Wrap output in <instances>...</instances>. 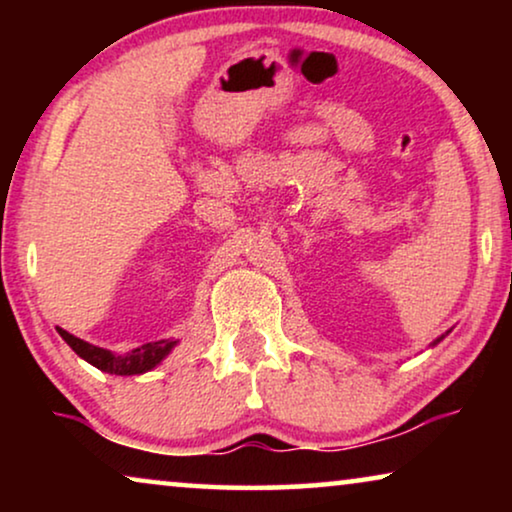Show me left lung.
<instances>
[{
  "mask_svg": "<svg viewBox=\"0 0 512 512\" xmlns=\"http://www.w3.org/2000/svg\"><path fill=\"white\" fill-rule=\"evenodd\" d=\"M447 333H450V331H447ZM447 333H445V335H447ZM445 335H440V338H436V340H433V342H431V347H436V345H438V342L445 338Z\"/></svg>",
  "mask_w": 512,
  "mask_h": 512,
  "instance_id": "obj_1",
  "label": "left lung"
}]
</instances>
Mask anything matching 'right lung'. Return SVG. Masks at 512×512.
<instances>
[{"label": "right lung", "mask_w": 512, "mask_h": 512, "mask_svg": "<svg viewBox=\"0 0 512 512\" xmlns=\"http://www.w3.org/2000/svg\"><path fill=\"white\" fill-rule=\"evenodd\" d=\"M58 333L83 361H88L90 366L100 368L102 373H109V375L149 373V370L156 368L160 361L167 359V354H170L179 342V340H158V342H149V345L132 349L128 354H114L109 352V349L90 345V342L76 338V335L62 331V328H58Z\"/></svg>", "instance_id": "1"}]
</instances>
